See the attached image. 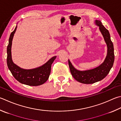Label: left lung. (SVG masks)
<instances>
[{"instance_id":"left-lung-1","label":"left lung","mask_w":121,"mask_h":121,"mask_svg":"<svg viewBox=\"0 0 121 121\" xmlns=\"http://www.w3.org/2000/svg\"><path fill=\"white\" fill-rule=\"evenodd\" d=\"M95 23L99 27V29L107 45V52L104 62L94 69L82 71L76 69L70 61L68 60L72 76L78 82L85 84H91L103 79L109 73L114 62V46L111 39L108 30L104 27L100 21L95 20Z\"/></svg>"}]
</instances>
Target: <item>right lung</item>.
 I'll return each mask as SVG.
<instances>
[{"label":"right lung","instance_id":"1","mask_svg":"<svg viewBox=\"0 0 121 121\" xmlns=\"http://www.w3.org/2000/svg\"><path fill=\"white\" fill-rule=\"evenodd\" d=\"M17 25L14 31L11 33L9 39V43L7 48V63L8 69L16 79L23 84L37 86L45 83L49 79L51 72V65L56 56H53L47 62L33 69H25L19 67L13 62L12 57V41L14 34L16 30Z\"/></svg>","mask_w":121,"mask_h":121}]
</instances>
